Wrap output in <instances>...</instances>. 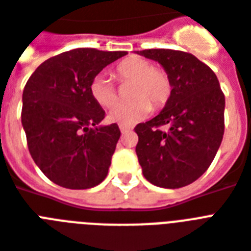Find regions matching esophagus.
Instances as JSON below:
<instances>
[{"label":"esophagus","instance_id":"1","mask_svg":"<svg viewBox=\"0 0 251 251\" xmlns=\"http://www.w3.org/2000/svg\"><path fill=\"white\" fill-rule=\"evenodd\" d=\"M120 130H121V133H126V131H129L130 127L129 126H124V125H120Z\"/></svg>","mask_w":251,"mask_h":251}]
</instances>
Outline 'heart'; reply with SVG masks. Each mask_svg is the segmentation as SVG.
I'll return each mask as SVG.
<instances>
[{
    "instance_id": "b5f03b06",
    "label": "heart",
    "mask_w": 251,
    "mask_h": 251,
    "mask_svg": "<svg viewBox=\"0 0 251 251\" xmlns=\"http://www.w3.org/2000/svg\"><path fill=\"white\" fill-rule=\"evenodd\" d=\"M120 82H131L129 102L117 104L108 114L109 121L130 126L142 121L150 113L151 105L159 109L171 96L172 84L167 73L155 68L143 57L131 56L122 60L113 70ZM90 94L101 108H112L117 101L116 87L105 75H96L91 80Z\"/></svg>"
}]
</instances>
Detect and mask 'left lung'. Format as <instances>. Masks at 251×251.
<instances>
[{
	"label": "left lung",
	"mask_w": 251,
	"mask_h": 251,
	"mask_svg": "<svg viewBox=\"0 0 251 251\" xmlns=\"http://www.w3.org/2000/svg\"><path fill=\"white\" fill-rule=\"evenodd\" d=\"M138 54L164 68L171 96L156 117L135 126L138 161L155 186L178 189L208 169L224 135L226 98L218 76L190 53L145 49ZM169 125L168 132L158 129Z\"/></svg>",
	"instance_id": "obj_1"
}]
</instances>
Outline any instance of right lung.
<instances>
[{"mask_svg": "<svg viewBox=\"0 0 251 251\" xmlns=\"http://www.w3.org/2000/svg\"><path fill=\"white\" fill-rule=\"evenodd\" d=\"M126 52L78 48L44 61L23 90L22 125L31 156L52 182L90 189L104 181L121 131L99 125L105 112L91 80Z\"/></svg>", "mask_w": 251, "mask_h": 251, "instance_id": "right-lung-1", "label": "right lung"}]
</instances>
